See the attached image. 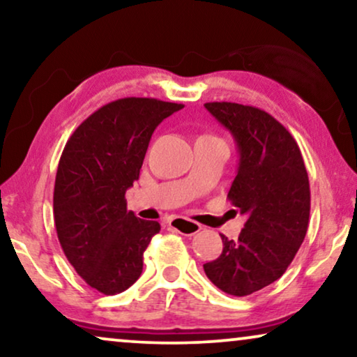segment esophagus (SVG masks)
<instances>
[{
    "mask_svg": "<svg viewBox=\"0 0 357 357\" xmlns=\"http://www.w3.org/2000/svg\"><path fill=\"white\" fill-rule=\"evenodd\" d=\"M169 226L180 234H185V236H193V234L202 231V226L198 222H193L185 218H172L169 221Z\"/></svg>",
    "mask_w": 357,
    "mask_h": 357,
    "instance_id": "1",
    "label": "esophagus"
}]
</instances>
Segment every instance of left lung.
I'll use <instances>...</instances> for the list:
<instances>
[{
    "instance_id": "obj_1",
    "label": "left lung",
    "mask_w": 357,
    "mask_h": 357,
    "mask_svg": "<svg viewBox=\"0 0 357 357\" xmlns=\"http://www.w3.org/2000/svg\"><path fill=\"white\" fill-rule=\"evenodd\" d=\"M204 107L237 143L227 198L247 221L237 241L221 234L222 253L203 268L214 286L242 297L280 280L294 260L309 227V177L296 139L265 110L234 102Z\"/></svg>"
}]
</instances>
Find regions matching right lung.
I'll use <instances>...</instances> for the list:
<instances>
[{"label":"right lung","instance_id":"obj_1","mask_svg":"<svg viewBox=\"0 0 357 357\" xmlns=\"http://www.w3.org/2000/svg\"><path fill=\"white\" fill-rule=\"evenodd\" d=\"M182 104L148 97L110 102L82 121L58 164L53 218L77 275L102 294L123 292L143 271V253L160 231L126 209L151 136Z\"/></svg>","mask_w":357,"mask_h":357}]
</instances>
